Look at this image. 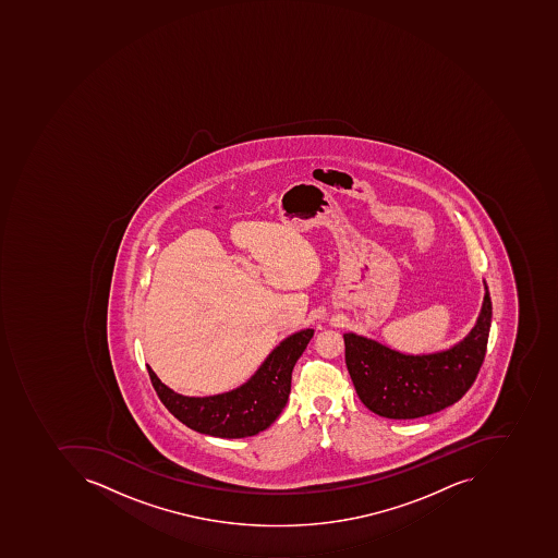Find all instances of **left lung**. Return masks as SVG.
<instances>
[{"label": "left lung", "mask_w": 558, "mask_h": 558, "mask_svg": "<svg viewBox=\"0 0 558 558\" xmlns=\"http://www.w3.org/2000/svg\"><path fill=\"white\" fill-rule=\"evenodd\" d=\"M492 299L476 325L451 349L409 355L357 333H343L345 364L365 408L387 420H415L454 404L476 380L492 327Z\"/></svg>", "instance_id": "obj_1"}]
</instances>
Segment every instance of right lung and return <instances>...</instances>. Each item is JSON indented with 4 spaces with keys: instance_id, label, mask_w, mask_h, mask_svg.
<instances>
[{
    "instance_id": "1",
    "label": "right lung",
    "mask_w": 558,
    "mask_h": 558,
    "mask_svg": "<svg viewBox=\"0 0 558 558\" xmlns=\"http://www.w3.org/2000/svg\"><path fill=\"white\" fill-rule=\"evenodd\" d=\"M314 337V328L295 331L265 359L252 379L230 392L208 398H187L160 383L147 365L160 402L175 420L196 433L240 439L255 436L275 423L292 389V371Z\"/></svg>"
}]
</instances>
